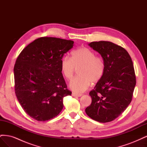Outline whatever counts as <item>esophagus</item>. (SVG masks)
I'll return each instance as SVG.
<instances>
[{
	"mask_svg": "<svg viewBox=\"0 0 147 147\" xmlns=\"http://www.w3.org/2000/svg\"><path fill=\"white\" fill-rule=\"evenodd\" d=\"M72 95L74 97H80L82 96V94H80V93L78 94V93H75V92H72Z\"/></svg>",
	"mask_w": 147,
	"mask_h": 147,
	"instance_id": "obj_1",
	"label": "esophagus"
}]
</instances>
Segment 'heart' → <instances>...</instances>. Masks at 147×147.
<instances>
[{"label":"heart","mask_w":147,"mask_h":147,"mask_svg":"<svg viewBox=\"0 0 147 147\" xmlns=\"http://www.w3.org/2000/svg\"><path fill=\"white\" fill-rule=\"evenodd\" d=\"M79 76L70 82L71 90L76 92H82L90 86L91 82L100 81L105 72L104 61L101 57L86 47H81L74 51L72 57L64 56L61 61V69L64 76L70 80L73 77L75 69Z\"/></svg>","instance_id":"b5f03b06"}]
</instances>
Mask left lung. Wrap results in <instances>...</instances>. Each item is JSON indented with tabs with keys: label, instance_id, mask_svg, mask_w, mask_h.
I'll list each match as a JSON object with an SVG mask.
<instances>
[{
	"label": "left lung",
	"instance_id": "left-lung-1",
	"mask_svg": "<svg viewBox=\"0 0 147 147\" xmlns=\"http://www.w3.org/2000/svg\"><path fill=\"white\" fill-rule=\"evenodd\" d=\"M101 55L105 64L103 77L90 92L91 104L86 113L100 123L112 121L131 103L136 84L131 57L123 47L110 42L88 44Z\"/></svg>",
	"mask_w": 147,
	"mask_h": 147
}]
</instances>
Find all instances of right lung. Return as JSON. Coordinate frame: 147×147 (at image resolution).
Masks as SVG:
<instances>
[{"instance_id": "right-lung-1", "label": "right lung", "mask_w": 147, "mask_h": 147, "mask_svg": "<svg viewBox=\"0 0 147 147\" xmlns=\"http://www.w3.org/2000/svg\"><path fill=\"white\" fill-rule=\"evenodd\" d=\"M74 42L55 37L35 40L21 52L14 67L15 94L22 108L37 121L56 117L63 109L67 89L61 69Z\"/></svg>"}]
</instances>
